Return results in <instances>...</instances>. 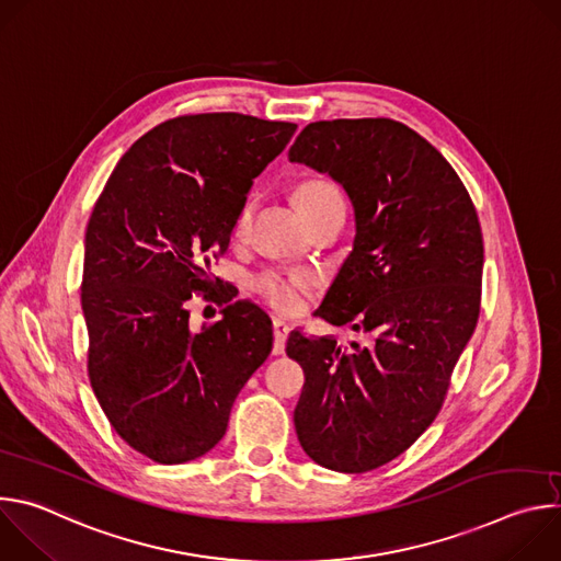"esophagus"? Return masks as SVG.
I'll return each instance as SVG.
<instances>
[{"instance_id": "obj_1", "label": "esophagus", "mask_w": 561, "mask_h": 561, "mask_svg": "<svg viewBox=\"0 0 561 561\" xmlns=\"http://www.w3.org/2000/svg\"><path fill=\"white\" fill-rule=\"evenodd\" d=\"M290 333V327L284 322V319L275 317L273 319V335H275V342H273V353L275 355H284V348H286V337Z\"/></svg>"}]
</instances>
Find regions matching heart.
<instances>
[{
    "label": "heart",
    "instance_id": "1",
    "mask_svg": "<svg viewBox=\"0 0 561 561\" xmlns=\"http://www.w3.org/2000/svg\"><path fill=\"white\" fill-rule=\"evenodd\" d=\"M293 204L297 206L301 217L306 221H310L319 213H324L327 208H331L335 204H344V202H342L340 188L333 182H329V180H308V182H301L295 188ZM249 219H251V206H244L234 219L232 232L242 234L249 226ZM312 284H314L312 275L304 273V271L266 268V271H262L253 277L251 288L271 308H275L279 312H295L301 306L304 293H308L312 288Z\"/></svg>",
    "mask_w": 561,
    "mask_h": 561
}]
</instances>
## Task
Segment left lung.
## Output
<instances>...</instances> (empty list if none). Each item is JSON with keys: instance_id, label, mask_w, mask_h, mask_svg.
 Returning <instances> with one entry per match:
<instances>
[{"instance_id": "left-lung-1", "label": "left lung", "mask_w": 561, "mask_h": 561, "mask_svg": "<svg viewBox=\"0 0 561 561\" xmlns=\"http://www.w3.org/2000/svg\"><path fill=\"white\" fill-rule=\"evenodd\" d=\"M290 162L329 173L355 208L353 253L317 314L370 333L368 348L293 331L304 368L295 433L306 455L368 472L435 422L482 301L484 242L472 199L422 135L386 117L308 124Z\"/></svg>"}]
</instances>
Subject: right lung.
<instances>
[{
    "mask_svg": "<svg viewBox=\"0 0 561 561\" xmlns=\"http://www.w3.org/2000/svg\"><path fill=\"white\" fill-rule=\"evenodd\" d=\"M297 124L202 113L141 135L111 173L87 228L82 310L89 379L117 435L157 463L206 455L226 433L239 390L273 348L268 314L215 290L253 180ZM225 307L191 334L187 306Z\"/></svg>",
    "mask_w": 561,
    "mask_h": 561,
    "instance_id": "add662e5",
    "label": "right lung"
}]
</instances>
